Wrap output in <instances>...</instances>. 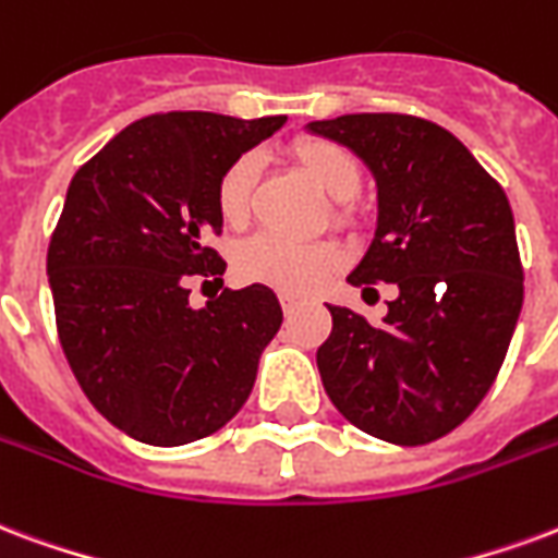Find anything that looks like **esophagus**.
Returning <instances> with one entry per match:
<instances>
[{"label":"esophagus","mask_w":558,"mask_h":558,"mask_svg":"<svg viewBox=\"0 0 558 558\" xmlns=\"http://www.w3.org/2000/svg\"><path fill=\"white\" fill-rule=\"evenodd\" d=\"M280 307H283V313H295L301 307V295H295V292H280Z\"/></svg>","instance_id":"obj_1"}]
</instances>
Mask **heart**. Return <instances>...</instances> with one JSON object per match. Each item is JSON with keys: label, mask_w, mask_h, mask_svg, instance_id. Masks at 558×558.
I'll use <instances>...</instances> for the list:
<instances>
[{"label": "heart", "mask_w": 558, "mask_h": 558, "mask_svg": "<svg viewBox=\"0 0 558 558\" xmlns=\"http://www.w3.org/2000/svg\"><path fill=\"white\" fill-rule=\"evenodd\" d=\"M292 159L322 192L333 197V225H352L354 209L349 197L357 195L363 171L342 144L304 135L290 147ZM259 162L254 153H242L227 165L216 183V209L227 227H242L254 209V189H257ZM340 247L319 239V242H292L278 233H257L245 239L233 254V268L239 280L263 283L280 292H311L322 280L340 266Z\"/></svg>", "instance_id": "obj_1"}]
</instances>
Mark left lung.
Wrapping results in <instances>:
<instances>
[{
	"label": "left lung",
	"instance_id": "left-lung-1",
	"mask_svg": "<svg viewBox=\"0 0 558 558\" xmlns=\"http://www.w3.org/2000/svg\"><path fill=\"white\" fill-rule=\"evenodd\" d=\"M311 132L357 153L378 185L375 239L349 283L399 287L381 325L328 307L325 393L366 435L423 447L476 411L509 352L523 304L509 197L452 132L414 114H342Z\"/></svg>",
	"mask_w": 558,
	"mask_h": 558
}]
</instances>
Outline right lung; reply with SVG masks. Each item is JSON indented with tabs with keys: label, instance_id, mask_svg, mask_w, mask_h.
Here are the masks:
<instances>
[{
	"label": "right lung",
	"instance_id": "right-lung-1",
	"mask_svg": "<svg viewBox=\"0 0 558 558\" xmlns=\"http://www.w3.org/2000/svg\"><path fill=\"white\" fill-rule=\"evenodd\" d=\"M287 123L216 111H159L130 123L73 174L47 251L61 349L111 426L150 447L213 435L251 396L278 333V295L251 283L195 311L189 280L227 263L216 183Z\"/></svg>",
	"mask_w": 558,
	"mask_h": 558
}]
</instances>
